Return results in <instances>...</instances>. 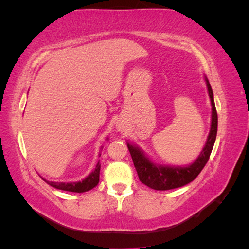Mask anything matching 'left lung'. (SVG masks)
I'll list each match as a JSON object with an SVG mask.
<instances>
[{
	"instance_id": "left-lung-1",
	"label": "left lung",
	"mask_w": 249,
	"mask_h": 249,
	"mask_svg": "<svg viewBox=\"0 0 249 249\" xmlns=\"http://www.w3.org/2000/svg\"><path fill=\"white\" fill-rule=\"evenodd\" d=\"M205 83L208 87L209 96L212 105V120H211V128L206 140L205 146L202 149L199 157L189 166H162L151 161L137 146L127 142L128 150L132 156L134 166L136 168L138 178L142 183L154 190H171V189L180 188L190 183L195 180L203 169L206 162L209 161L210 155L212 153L214 142L217 134V113L214 103L213 91L211 88L208 78H205Z\"/></svg>"
}]
</instances>
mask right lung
Returning a JSON list of instances; mask_svg holds the SVG:
<instances>
[{"label": "right lung", "mask_w": 249, "mask_h": 249, "mask_svg": "<svg viewBox=\"0 0 249 249\" xmlns=\"http://www.w3.org/2000/svg\"><path fill=\"white\" fill-rule=\"evenodd\" d=\"M101 156V155H100ZM100 169H101V163L100 160L99 162L96 163L95 169L91 172V174L84 178L82 181H78V182H53V181H48L45 180L49 185L52 187L59 189V190H64V191H70V192H78V193H82V192H87L96 187L99 183L100 180Z\"/></svg>", "instance_id": "add662e5"}]
</instances>
